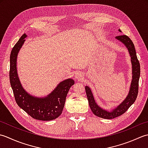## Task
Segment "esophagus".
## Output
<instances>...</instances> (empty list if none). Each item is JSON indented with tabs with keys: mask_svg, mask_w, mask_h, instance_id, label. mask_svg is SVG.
I'll list each match as a JSON object with an SVG mask.
<instances>
[{
	"mask_svg": "<svg viewBox=\"0 0 148 148\" xmlns=\"http://www.w3.org/2000/svg\"><path fill=\"white\" fill-rule=\"evenodd\" d=\"M83 78V75L81 73H79V72H77V73H75V79H76L77 80H81L82 78Z\"/></svg>",
	"mask_w": 148,
	"mask_h": 148,
	"instance_id": "esophagus-1",
	"label": "esophagus"
}]
</instances>
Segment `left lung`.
I'll return each mask as SVG.
<instances>
[{
	"label": "left lung",
	"mask_w": 148,
	"mask_h": 148,
	"mask_svg": "<svg viewBox=\"0 0 148 148\" xmlns=\"http://www.w3.org/2000/svg\"><path fill=\"white\" fill-rule=\"evenodd\" d=\"M119 32L121 30L119 29ZM116 40H118L125 45L127 49L132 62V79L130 84V87L128 94L126 98L116 107H114L112 110L103 109L99 106L96 103L91 89L89 86L85 87L87 99H88L89 107L92 112L96 116L101 117L103 119H113L124 114L128 108L133 104L137 98L138 89V80L140 78V64L138 62L135 46L130 38L126 35H120L115 38Z\"/></svg>",
	"instance_id": "8db88e82"
}]
</instances>
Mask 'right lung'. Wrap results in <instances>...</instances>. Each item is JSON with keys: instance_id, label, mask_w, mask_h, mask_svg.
<instances>
[{"instance_id": "add662e5", "label": "right lung", "mask_w": 148, "mask_h": 148, "mask_svg": "<svg viewBox=\"0 0 148 148\" xmlns=\"http://www.w3.org/2000/svg\"><path fill=\"white\" fill-rule=\"evenodd\" d=\"M27 37L26 34L21 36L10 55V79L15 100L18 105L32 118L41 121L55 119L62 114L66 96L75 82L71 78L63 80L44 97H37L27 92L20 82L16 68L18 54Z\"/></svg>"}]
</instances>
